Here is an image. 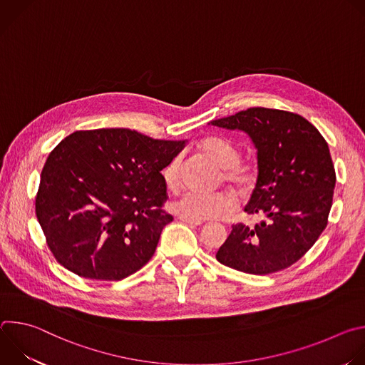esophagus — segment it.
<instances>
[{"mask_svg":"<svg viewBox=\"0 0 365 365\" xmlns=\"http://www.w3.org/2000/svg\"><path fill=\"white\" fill-rule=\"evenodd\" d=\"M180 221H183V222H186L189 225H195V227H199V225L203 224L202 221H192V220H186V218H180Z\"/></svg>","mask_w":365,"mask_h":365,"instance_id":"obj_1","label":"esophagus"}]
</instances>
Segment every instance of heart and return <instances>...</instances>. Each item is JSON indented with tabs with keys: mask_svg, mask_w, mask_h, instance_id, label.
<instances>
[{
	"mask_svg": "<svg viewBox=\"0 0 365 365\" xmlns=\"http://www.w3.org/2000/svg\"><path fill=\"white\" fill-rule=\"evenodd\" d=\"M200 148L215 165H218L221 169H227L225 178L228 182L241 187H247L254 182L257 173L255 168L248 163H238L241 154L231 141L221 137H210L200 143ZM180 168L182 160L179 155H176L162 170L163 182L172 192L178 190L180 186ZM235 196L227 192H186L172 203V211L180 218L206 221L218 220L228 215L235 210Z\"/></svg>",
	"mask_w": 365,
	"mask_h": 365,
	"instance_id": "b5f03b06",
	"label": "heart"
}]
</instances>
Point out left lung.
<instances>
[{
	"mask_svg": "<svg viewBox=\"0 0 365 365\" xmlns=\"http://www.w3.org/2000/svg\"><path fill=\"white\" fill-rule=\"evenodd\" d=\"M210 124L251 138L258 175L244 211L263 218L232 225L217 259L248 274L287 269L328 224L336 180L328 143L307 120L280 110L248 108Z\"/></svg>",
	"mask_w": 365,
	"mask_h": 365,
	"instance_id": "left-lung-1",
	"label": "left lung"
}]
</instances>
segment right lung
Returning <instances> with one entry per match:
<instances>
[{
    "label": "right lung",
    "instance_id": "add662e5",
    "mask_svg": "<svg viewBox=\"0 0 365 365\" xmlns=\"http://www.w3.org/2000/svg\"><path fill=\"white\" fill-rule=\"evenodd\" d=\"M186 140L128 128L75 131L48 154L36 215L48 248L69 272L121 280L153 257L172 215L162 170Z\"/></svg>",
    "mask_w": 365,
    "mask_h": 365
}]
</instances>
